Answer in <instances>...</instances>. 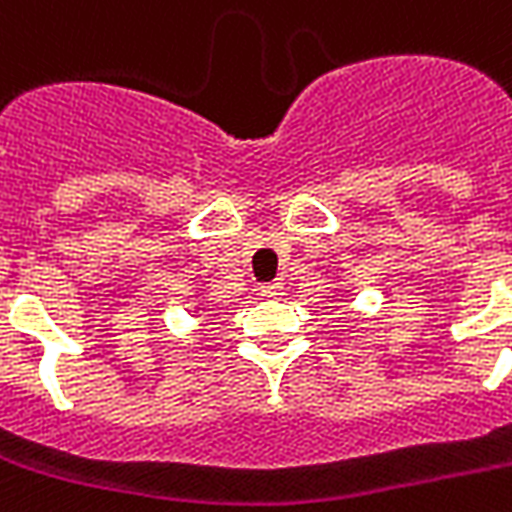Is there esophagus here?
Wrapping results in <instances>:
<instances>
[{
    "label": "esophagus",
    "mask_w": 512,
    "mask_h": 512,
    "mask_svg": "<svg viewBox=\"0 0 512 512\" xmlns=\"http://www.w3.org/2000/svg\"><path fill=\"white\" fill-rule=\"evenodd\" d=\"M260 295H263V298H282L284 287L279 282H268L260 287Z\"/></svg>",
    "instance_id": "obj_1"
}]
</instances>
